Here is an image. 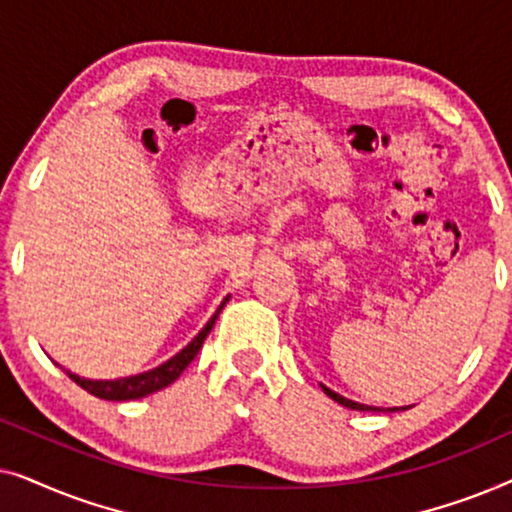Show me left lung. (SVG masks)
<instances>
[{
    "label": "left lung",
    "mask_w": 512,
    "mask_h": 512,
    "mask_svg": "<svg viewBox=\"0 0 512 512\" xmlns=\"http://www.w3.org/2000/svg\"><path fill=\"white\" fill-rule=\"evenodd\" d=\"M321 389H324V394L326 396H331L335 403H340V405H345V408H349V410H361V412H377V408H373V405H363V403H354V401H349V398H345V396H340V394H335V391H331L328 387H324V384H321ZM396 410V408H394Z\"/></svg>",
    "instance_id": "1"
}]
</instances>
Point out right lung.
<instances>
[{
	"label": "right lung",
	"mask_w": 512,
	"mask_h": 512,
	"mask_svg": "<svg viewBox=\"0 0 512 512\" xmlns=\"http://www.w3.org/2000/svg\"><path fill=\"white\" fill-rule=\"evenodd\" d=\"M226 303H228V298L223 300L214 317L207 321V326L202 328L198 335H195V340L191 342V345H186L177 356H172L170 361L163 363V366L149 370V373H142L135 377H123V380H109V382L107 380H83V377H79V375L67 373L69 380H74L81 389H86L88 394L104 398V401H132V398H142V396L153 394V391L165 389L167 384H172L174 380H177V377L186 370L188 363L198 356L202 342H205L209 331H212L214 321L219 319V312L223 310V305Z\"/></svg>",
	"instance_id": "right-lung-1"
}]
</instances>
